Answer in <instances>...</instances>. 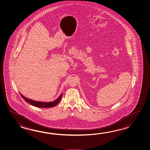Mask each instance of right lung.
Wrapping results in <instances>:
<instances>
[{
	"mask_svg": "<svg viewBox=\"0 0 150 150\" xmlns=\"http://www.w3.org/2000/svg\"><path fill=\"white\" fill-rule=\"evenodd\" d=\"M21 96H22L23 99L25 100V102H28L29 104H30L31 105L36 106L37 107L39 108H49V107H54L56 105H57L58 103L61 101L62 97V94L63 93H62L60 96L56 100H54L52 102H40V101H36L35 100H33L31 99H28L25 96L22 95L21 93H20Z\"/></svg>",
	"mask_w": 150,
	"mask_h": 150,
	"instance_id": "obj_1",
	"label": "right lung"
}]
</instances>
